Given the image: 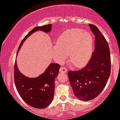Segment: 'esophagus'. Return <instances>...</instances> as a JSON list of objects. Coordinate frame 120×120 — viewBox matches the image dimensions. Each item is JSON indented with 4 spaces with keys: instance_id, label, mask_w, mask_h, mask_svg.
<instances>
[{
    "instance_id": "34e87169",
    "label": "esophagus",
    "mask_w": 120,
    "mask_h": 120,
    "mask_svg": "<svg viewBox=\"0 0 120 120\" xmlns=\"http://www.w3.org/2000/svg\"><path fill=\"white\" fill-rule=\"evenodd\" d=\"M60 73H66L67 72V68H65L64 67H61V68H60L59 70Z\"/></svg>"
}]
</instances>
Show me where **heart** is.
Instances as JSON below:
<instances>
[{"label":"heart","instance_id":"1","mask_svg":"<svg viewBox=\"0 0 120 120\" xmlns=\"http://www.w3.org/2000/svg\"><path fill=\"white\" fill-rule=\"evenodd\" d=\"M93 49V38L90 33L80 28L65 31L58 38L53 48L54 58L62 61L69 55V62L76 68H82L87 64Z\"/></svg>","mask_w":120,"mask_h":120}]
</instances>
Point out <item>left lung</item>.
<instances>
[{
  "label": "left lung",
  "instance_id": "8db88e82",
  "mask_svg": "<svg viewBox=\"0 0 120 120\" xmlns=\"http://www.w3.org/2000/svg\"><path fill=\"white\" fill-rule=\"evenodd\" d=\"M95 37V49L89 63L79 71H69V80L77 98L89 101L105 87L111 74V53L107 41L95 25L89 24Z\"/></svg>",
  "mask_w": 120,
  "mask_h": 120
}]
</instances>
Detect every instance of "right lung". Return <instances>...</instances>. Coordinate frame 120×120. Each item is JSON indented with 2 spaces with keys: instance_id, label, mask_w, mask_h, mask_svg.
Wrapping results in <instances>:
<instances>
[{
  "instance_id": "1",
  "label": "right lung",
  "mask_w": 120,
  "mask_h": 120,
  "mask_svg": "<svg viewBox=\"0 0 120 120\" xmlns=\"http://www.w3.org/2000/svg\"><path fill=\"white\" fill-rule=\"evenodd\" d=\"M51 26V24H48L34 27L21 41L18 51L25 40L31 34L38 30L49 32ZM60 68L59 64L52 63L39 77L29 78L19 71L16 60L14 66L15 83L18 93L25 102L35 108L43 109L49 106L53 100L55 87L54 81L59 74Z\"/></svg>"
}]
</instances>
